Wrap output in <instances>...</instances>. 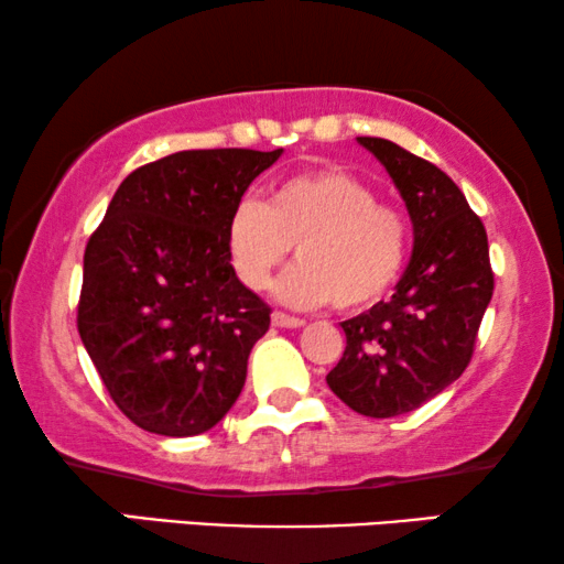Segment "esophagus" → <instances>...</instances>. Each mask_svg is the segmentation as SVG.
<instances>
[{
    "mask_svg": "<svg viewBox=\"0 0 564 564\" xmlns=\"http://www.w3.org/2000/svg\"><path fill=\"white\" fill-rule=\"evenodd\" d=\"M272 326H276V328H303L305 321L295 318V315L276 311V313H272Z\"/></svg>",
    "mask_w": 564,
    "mask_h": 564,
    "instance_id": "obj_1",
    "label": "esophagus"
}]
</instances>
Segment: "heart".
I'll list each match as a JSON object with an SVG mask.
<instances>
[{
  "mask_svg": "<svg viewBox=\"0 0 564 564\" xmlns=\"http://www.w3.org/2000/svg\"><path fill=\"white\" fill-rule=\"evenodd\" d=\"M372 187L341 169L276 184L267 205L241 199L228 215L226 251L246 288L264 290L295 246L300 261L274 284L292 307H365L398 282L408 257V223L375 203Z\"/></svg>",
  "mask_w": 564,
  "mask_h": 564,
  "instance_id": "obj_1",
  "label": "heart"
}]
</instances>
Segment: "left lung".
<instances>
[{
  "instance_id": "8db88e82",
  "label": "left lung",
  "mask_w": 564,
  "mask_h": 564,
  "mask_svg": "<svg viewBox=\"0 0 564 564\" xmlns=\"http://www.w3.org/2000/svg\"><path fill=\"white\" fill-rule=\"evenodd\" d=\"M384 166L413 223V257L388 303L341 323L328 388L369 419L411 413L465 372L492 297L488 234L442 169L384 138H357Z\"/></svg>"
}]
</instances>
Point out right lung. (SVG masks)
Returning a JSON list of instances; mask_svg holds the SVG:
<instances>
[{
    "label": "right lung",
    "mask_w": 564,
    "mask_h": 564,
    "mask_svg": "<svg viewBox=\"0 0 564 564\" xmlns=\"http://www.w3.org/2000/svg\"><path fill=\"white\" fill-rule=\"evenodd\" d=\"M276 151H180L128 174L84 251L76 326L115 405L161 436L213 429L241 395L269 305L238 280L226 223Z\"/></svg>",
    "instance_id": "1"
}]
</instances>
